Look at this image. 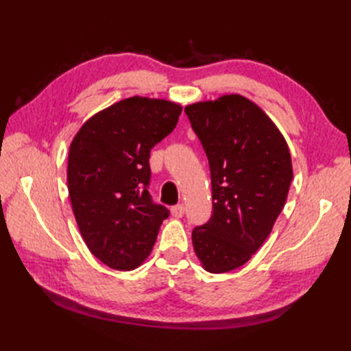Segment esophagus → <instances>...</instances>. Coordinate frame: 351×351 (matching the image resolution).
Segmentation results:
<instances>
[{
  "mask_svg": "<svg viewBox=\"0 0 351 351\" xmlns=\"http://www.w3.org/2000/svg\"><path fill=\"white\" fill-rule=\"evenodd\" d=\"M170 213H171V215H173V217H176V219H181V217H184V214H185V206H184L182 204H181V205H175V206H171Z\"/></svg>",
  "mask_w": 351,
  "mask_h": 351,
  "instance_id": "esophagus-1",
  "label": "esophagus"
}]
</instances>
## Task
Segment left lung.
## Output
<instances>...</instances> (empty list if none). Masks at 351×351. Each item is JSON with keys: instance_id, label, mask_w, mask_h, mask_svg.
<instances>
[{"instance_id": "1", "label": "left lung", "mask_w": 351, "mask_h": 351, "mask_svg": "<svg viewBox=\"0 0 351 351\" xmlns=\"http://www.w3.org/2000/svg\"><path fill=\"white\" fill-rule=\"evenodd\" d=\"M184 111L205 149L213 187V215L193 229V247L206 271H232L264 244L287 202L289 149L263 108L241 95Z\"/></svg>"}]
</instances>
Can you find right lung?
<instances>
[{"mask_svg": "<svg viewBox=\"0 0 351 351\" xmlns=\"http://www.w3.org/2000/svg\"><path fill=\"white\" fill-rule=\"evenodd\" d=\"M181 111L176 102L132 96L92 116L72 140V211L88 250L110 268H137L169 217L147 191L149 156L175 130Z\"/></svg>", "mask_w": 351, "mask_h": 351, "instance_id": "1", "label": "right lung"}]
</instances>
